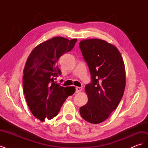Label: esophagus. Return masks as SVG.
<instances>
[{
    "mask_svg": "<svg viewBox=\"0 0 148 148\" xmlns=\"http://www.w3.org/2000/svg\"><path fill=\"white\" fill-rule=\"evenodd\" d=\"M82 89H83L82 87H77L76 88V92H79L82 91Z\"/></svg>",
    "mask_w": 148,
    "mask_h": 148,
    "instance_id": "obj_1",
    "label": "esophagus"
}]
</instances>
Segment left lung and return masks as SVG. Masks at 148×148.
Segmentation results:
<instances>
[{
  "label": "left lung",
  "mask_w": 148,
  "mask_h": 148,
  "mask_svg": "<svg viewBox=\"0 0 148 148\" xmlns=\"http://www.w3.org/2000/svg\"><path fill=\"white\" fill-rule=\"evenodd\" d=\"M79 47L92 80L85 86L88 101L80 107L79 112L87 122L100 123L109 117L123 95L126 84L124 62L118 49L104 40H82Z\"/></svg>",
  "instance_id": "left-lung-1"
}]
</instances>
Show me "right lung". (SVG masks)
I'll use <instances>...</instances> for the list:
<instances>
[{"label": "right lung", "mask_w": 148, "mask_h": 148, "mask_svg": "<svg viewBox=\"0 0 148 148\" xmlns=\"http://www.w3.org/2000/svg\"><path fill=\"white\" fill-rule=\"evenodd\" d=\"M77 41V39L53 38L35 47L26 60L23 91L31 113L41 122L56 117L66 98L75 92L74 86L64 88L55 80L61 74L58 60Z\"/></svg>", "instance_id": "add662e5"}]
</instances>
